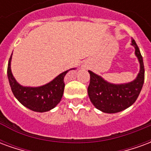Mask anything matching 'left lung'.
<instances>
[{
  "mask_svg": "<svg viewBox=\"0 0 151 151\" xmlns=\"http://www.w3.org/2000/svg\"><path fill=\"white\" fill-rule=\"evenodd\" d=\"M132 44L135 47V54L140 62V72L133 82L114 85L89 70V97L95 108L104 112L116 113L126 109L134 104L142 91L145 79L142 56L134 40H132Z\"/></svg>",
  "mask_w": 151,
  "mask_h": 151,
  "instance_id": "obj_1",
  "label": "left lung"
}]
</instances>
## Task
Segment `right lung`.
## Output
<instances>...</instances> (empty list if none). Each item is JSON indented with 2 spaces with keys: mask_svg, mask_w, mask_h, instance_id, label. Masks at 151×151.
<instances>
[{
  "mask_svg": "<svg viewBox=\"0 0 151 151\" xmlns=\"http://www.w3.org/2000/svg\"><path fill=\"white\" fill-rule=\"evenodd\" d=\"M11 56L7 68V75L12 92L16 99L29 109L38 112L47 111L55 108L62 98L65 82L64 78L69 70L60 73L48 84L40 87H24L14 78L10 69Z\"/></svg>",
  "mask_w": 151,
  "mask_h": 151,
  "instance_id": "add662e5",
  "label": "right lung"
}]
</instances>
